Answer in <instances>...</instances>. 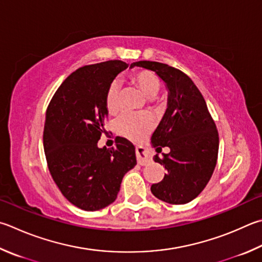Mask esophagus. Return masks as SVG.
<instances>
[{
  "mask_svg": "<svg viewBox=\"0 0 262 262\" xmlns=\"http://www.w3.org/2000/svg\"><path fill=\"white\" fill-rule=\"evenodd\" d=\"M136 157H137V163L142 166H144L151 161V155L149 150L145 149V147L142 145L136 146Z\"/></svg>",
  "mask_w": 262,
  "mask_h": 262,
  "instance_id": "1",
  "label": "esophagus"
}]
</instances>
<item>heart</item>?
I'll use <instances>...</instances> for the list:
<instances>
[{
  "instance_id": "b5f03b06",
  "label": "heart",
  "mask_w": 262,
  "mask_h": 262,
  "mask_svg": "<svg viewBox=\"0 0 262 262\" xmlns=\"http://www.w3.org/2000/svg\"><path fill=\"white\" fill-rule=\"evenodd\" d=\"M132 82L141 89L145 96L156 99V94L160 89V80L155 73L146 70L137 71L130 74ZM119 93L120 83L117 80L108 84L105 93V107L110 115L119 111ZM154 117L146 112H125L115 122V129L119 135L132 141H140L151 130Z\"/></svg>"
}]
</instances>
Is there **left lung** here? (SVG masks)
Here are the masks:
<instances>
[{"label": "left lung", "instance_id": "obj_1", "mask_svg": "<svg viewBox=\"0 0 262 262\" xmlns=\"http://www.w3.org/2000/svg\"><path fill=\"white\" fill-rule=\"evenodd\" d=\"M155 71L168 88V106L151 136L157 152L170 151L155 161L165 166L164 179L151 185V192L173 205L191 202L210 181L217 161L219 133L197 85L179 69L158 61L134 64Z\"/></svg>", "mask_w": 262, "mask_h": 262}]
</instances>
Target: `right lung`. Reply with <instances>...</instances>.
<instances>
[{"label": "right lung", "mask_w": 262, "mask_h": 262, "mask_svg": "<svg viewBox=\"0 0 262 262\" xmlns=\"http://www.w3.org/2000/svg\"><path fill=\"white\" fill-rule=\"evenodd\" d=\"M127 68L122 60L82 66L64 80L47 107L43 147L51 178L84 211L115 202L123 175L136 165L135 146L123 137L116 147L97 146L107 118L106 89Z\"/></svg>", "instance_id": "1"}]
</instances>
